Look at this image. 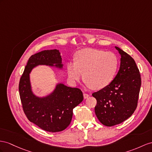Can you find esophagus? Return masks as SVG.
<instances>
[{
	"instance_id": "34e87169",
	"label": "esophagus",
	"mask_w": 152,
	"mask_h": 152,
	"mask_svg": "<svg viewBox=\"0 0 152 152\" xmlns=\"http://www.w3.org/2000/svg\"><path fill=\"white\" fill-rule=\"evenodd\" d=\"M88 96H89V95H88V94H87V93H83V98H84L85 99L87 98Z\"/></svg>"
}]
</instances>
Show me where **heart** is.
Here are the masks:
<instances>
[{
  "label": "heart",
  "mask_w": 152,
  "mask_h": 152,
  "mask_svg": "<svg viewBox=\"0 0 152 152\" xmlns=\"http://www.w3.org/2000/svg\"><path fill=\"white\" fill-rule=\"evenodd\" d=\"M75 58L76 62H69L67 65L70 80L75 83L84 76L88 86L97 90L106 87L112 82L118 68L119 62L115 54L103 50H80Z\"/></svg>",
  "instance_id": "obj_1"
}]
</instances>
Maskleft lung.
<instances>
[{
	"mask_svg": "<svg viewBox=\"0 0 152 152\" xmlns=\"http://www.w3.org/2000/svg\"><path fill=\"white\" fill-rule=\"evenodd\" d=\"M121 56L119 71L107 86L92 94L97 100L95 114L107 126L123 123L133 114L137 106L141 75L134 60L118 47Z\"/></svg>",
	"mask_w": 152,
	"mask_h": 152,
	"instance_id": "left-lung-1",
	"label": "left lung"
}]
</instances>
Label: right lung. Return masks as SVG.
<instances>
[{
	"instance_id": "add662e5",
	"label": "right lung",
	"mask_w": 152,
	"mask_h": 152,
	"mask_svg": "<svg viewBox=\"0 0 152 152\" xmlns=\"http://www.w3.org/2000/svg\"><path fill=\"white\" fill-rule=\"evenodd\" d=\"M59 50H45L31 56L19 82L18 91L22 108L28 119L42 130L58 132L65 130L72 120L73 108L82 102L80 88L58 83L49 95L38 97L34 94L29 74L38 65L63 67Z\"/></svg>"
}]
</instances>
